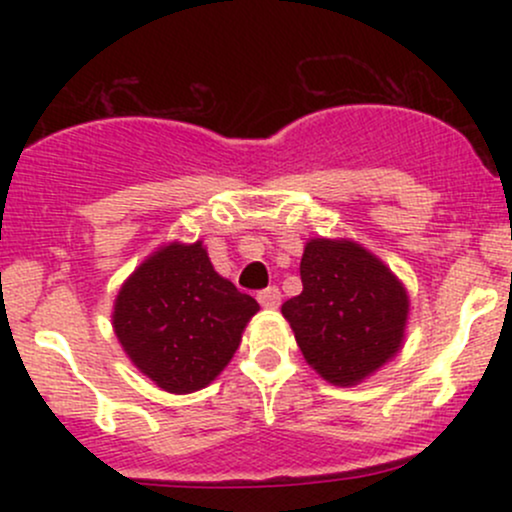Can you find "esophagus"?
Here are the masks:
<instances>
[{
  "label": "esophagus",
  "instance_id": "34e87169",
  "mask_svg": "<svg viewBox=\"0 0 512 512\" xmlns=\"http://www.w3.org/2000/svg\"><path fill=\"white\" fill-rule=\"evenodd\" d=\"M257 301H260V305H264V308H279L281 303L279 286H269V289L257 293Z\"/></svg>",
  "mask_w": 512,
  "mask_h": 512
}]
</instances>
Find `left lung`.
<instances>
[{"mask_svg": "<svg viewBox=\"0 0 512 512\" xmlns=\"http://www.w3.org/2000/svg\"><path fill=\"white\" fill-rule=\"evenodd\" d=\"M301 296L281 305L305 361L334 385H356L402 346L409 298L378 257L349 240L305 245Z\"/></svg>", "mask_w": 512, "mask_h": 512, "instance_id": "obj_1", "label": "left lung"}]
</instances>
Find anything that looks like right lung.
<instances>
[{
  "label": "right lung",
  "instance_id": "right-lung-1",
  "mask_svg": "<svg viewBox=\"0 0 512 512\" xmlns=\"http://www.w3.org/2000/svg\"><path fill=\"white\" fill-rule=\"evenodd\" d=\"M260 305L211 267L202 243L168 245L115 301L113 325L132 363L163 390H202L226 368Z\"/></svg>",
  "mask_w": 512,
  "mask_h": 512
}]
</instances>
